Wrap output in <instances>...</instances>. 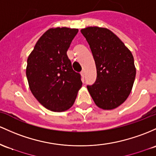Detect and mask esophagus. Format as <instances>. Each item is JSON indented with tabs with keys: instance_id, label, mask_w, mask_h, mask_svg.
I'll list each match as a JSON object with an SVG mask.
<instances>
[{
	"instance_id": "34e87169",
	"label": "esophagus",
	"mask_w": 156,
	"mask_h": 156,
	"mask_svg": "<svg viewBox=\"0 0 156 156\" xmlns=\"http://www.w3.org/2000/svg\"><path fill=\"white\" fill-rule=\"evenodd\" d=\"M81 75L82 78H84V76H85V74H84V71H81Z\"/></svg>"
}]
</instances>
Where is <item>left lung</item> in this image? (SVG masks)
<instances>
[{
  "label": "left lung",
  "instance_id": "8db88e82",
  "mask_svg": "<svg viewBox=\"0 0 156 156\" xmlns=\"http://www.w3.org/2000/svg\"><path fill=\"white\" fill-rule=\"evenodd\" d=\"M95 60L97 78L87 89L95 104L112 109L129 96L136 70L132 53L113 32L105 28L87 27L81 30Z\"/></svg>",
  "mask_w": 156,
  "mask_h": 156
}]
</instances>
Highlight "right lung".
Returning a JSON list of instances; mask_svg holds the SVG:
<instances>
[{
  "instance_id": "right-lung-1",
  "label": "right lung",
  "mask_w": 156,
  "mask_h": 156,
  "mask_svg": "<svg viewBox=\"0 0 156 156\" xmlns=\"http://www.w3.org/2000/svg\"><path fill=\"white\" fill-rule=\"evenodd\" d=\"M78 32L66 27L47 30L27 59L31 92L44 107L54 112L69 109L81 87V74L73 70L66 55Z\"/></svg>"
}]
</instances>
